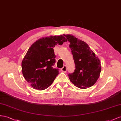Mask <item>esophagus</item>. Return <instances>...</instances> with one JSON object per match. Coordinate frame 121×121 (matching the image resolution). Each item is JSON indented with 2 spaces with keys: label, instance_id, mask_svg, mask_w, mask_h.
Listing matches in <instances>:
<instances>
[{
  "label": "esophagus",
  "instance_id": "obj_1",
  "mask_svg": "<svg viewBox=\"0 0 121 121\" xmlns=\"http://www.w3.org/2000/svg\"><path fill=\"white\" fill-rule=\"evenodd\" d=\"M61 71L63 72H66L67 71V68L66 65H64L63 67L61 68Z\"/></svg>",
  "mask_w": 121,
  "mask_h": 121
}]
</instances>
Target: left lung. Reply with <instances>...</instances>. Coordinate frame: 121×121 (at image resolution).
I'll list each match as a JSON object with an SVG mask.
<instances>
[{
	"label": "left lung",
	"instance_id": "obj_1",
	"mask_svg": "<svg viewBox=\"0 0 121 121\" xmlns=\"http://www.w3.org/2000/svg\"><path fill=\"white\" fill-rule=\"evenodd\" d=\"M70 43L69 48L75 69L69 73V78L76 87L86 89L93 86L99 78L101 66L99 58L84 41L70 34L65 35Z\"/></svg>",
	"mask_w": 121,
	"mask_h": 121
}]
</instances>
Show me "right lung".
Segmentation results:
<instances>
[{"label": "right lung", "mask_w": 121, "mask_h": 121, "mask_svg": "<svg viewBox=\"0 0 121 121\" xmlns=\"http://www.w3.org/2000/svg\"><path fill=\"white\" fill-rule=\"evenodd\" d=\"M67 39L63 35L43 37L29 48L22 62V73L32 88L43 90L53 83L59 74L53 66L56 60L53 48Z\"/></svg>", "instance_id": "add662e5"}]
</instances>
